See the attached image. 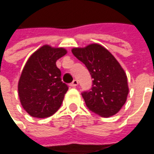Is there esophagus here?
I'll return each mask as SVG.
<instances>
[{"label": "esophagus", "instance_id": "1", "mask_svg": "<svg viewBox=\"0 0 154 154\" xmlns=\"http://www.w3.org/2000/svg\"><path fill=\"white\" fill-rule=\"evenodd\" d=\"M77 85H78V81H77V79H74L73 81H72V83H70V86H72V87H75V86H77Z\"/></svg>", "mask_w": 154, "mask_h": 154}]
</instances>
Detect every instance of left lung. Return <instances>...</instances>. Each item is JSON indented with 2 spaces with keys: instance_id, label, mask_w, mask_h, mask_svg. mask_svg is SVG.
Masks as SVG:
<instances>
[{
  "instance_id": "obj_1",
  "label": "left lung",
  "mask_w": 154,
  "mask_h": 154,
  "mask_svg": "<svg viewBox=\"0 0 154 154\" xmlns=\"http://www.w3.org/2000/svg\"><path fill=\"white\" fill-rule=\"evenodd\" d=\"M72 53L85 65L94 79L91 89L82 93L87 108L104 118L118 113L128 94L127 75L118 60L97 44L74 48Z\"/></svg>"
}]
</instances>
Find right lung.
<instances>
[{
	"mask_svg": "<svg viewBox=\"0 0 154 154\" xmlns=\"http://www.w3.org/2000/svg\"><path fill=\"white\" fill-rule=\"evenodd\" d=\"M66 53L64 48L44 45L26 61L17 90L21 105L30 116L47 118L60 107L69 87L61 81L56 61Z\"/></svg>",
	"mask_w": 154,
	"mask_h": 154,
	"instance_id": "add662e5",
	"label": "right lung"
}]
</instances>
